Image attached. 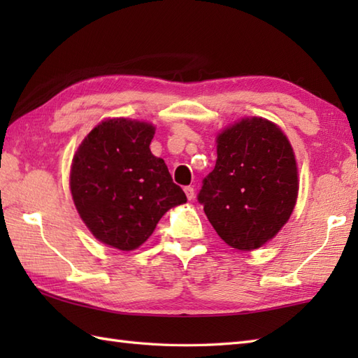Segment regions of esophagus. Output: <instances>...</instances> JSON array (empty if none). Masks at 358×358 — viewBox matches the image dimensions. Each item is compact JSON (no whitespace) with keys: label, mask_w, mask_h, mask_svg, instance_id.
I'll return each instance as SVG.
<instances>
[{"label":"esophagus","mask_w":358,"mask_h":358,"mask_svg":"<svg viewBox=\"0 0 358 358\" xmlns=\"http://www.w3.org/2000/svg\"><path fill=\"white\" fill-rule=\"evenodd\" d=\"M185 194L187 196V200H192L194 196H195V189L192 186H186L185 187Z\"/></svg>","instance_id":"esophagus-1"}]
</instances>
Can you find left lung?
I'll use <instances>...</instances> for the list:
<instances>
[{
	"label": "left lung",
	"mask_w": 358,
	"mask_h": 358,
	"mask_svg": "<svg viewBox=\"0 0 358 358\" xmlns=\"http://www.w3.org/2000/svg\"><path fill=\"white\" fill-rule=\"evenodd\" d=\"M299 172L291 143L271 121L243 118L217 136V163L199 201L224 243L254 250L291 217Z\"/></svg>",
	"instance_id": "8db88e82"
}]
</instances>
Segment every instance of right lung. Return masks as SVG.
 <instances>
[{
  "label": "right lung",
  "instance_id": "1",
  "mask_svg": "<svg viewBox=\"0 0 358 358\" xmlns=\"http://www.w3.org/2000/svg\"><path fill=\"white\" fill-rule=\"evenodd\" d=\"M155 127L112 118L89 132L71 167V192L96 240L134 250L155 231L167 210L186 203L162 158L150 152Z\"/></svg>",
  "mask_w": 358,
  "mask_h": 358
}]
</instances>
